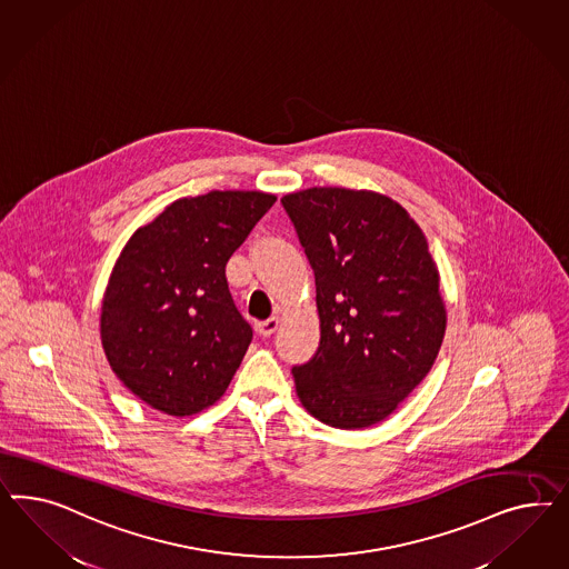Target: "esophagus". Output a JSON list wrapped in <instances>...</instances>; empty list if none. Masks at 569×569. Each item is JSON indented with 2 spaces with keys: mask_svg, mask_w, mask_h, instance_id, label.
<instances>
[{
  "mask_svg": "<svg viewBox=\"0 0 569 569\" xmlns=\"http://www.w3.org/2000/svg\"><path fill=\"white\" fill-rule=\"evenodd\" d=\"M277 328H279V319L277 317L254 323V329H257V333H260V336H271V333H276Z\"/></svg>",
  "mask_w": 569,
  "mask_h": 569,
  "instance_id": "1",
  "label": "esophagus"
}]
</instances>
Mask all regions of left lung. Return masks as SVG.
I'll return each mask as SVG.
<instances>
[{"label":"left lung","mask_w":569,"mask_h":569,"mask_svg":"<svg viewBox=\"0 0 569 569\" xmlns=\"http://www.w3.org/2000/svg\"><path fill=\"white\" fill-rule=\"evenodd\" d=\"M315 271L321 342L293 365L296 392L340 430L386 419L430 373L447 329L440 277L419 224L373 191L281 198Z\"/></svg>","instance_id":"8db88e82"}]
</instances>
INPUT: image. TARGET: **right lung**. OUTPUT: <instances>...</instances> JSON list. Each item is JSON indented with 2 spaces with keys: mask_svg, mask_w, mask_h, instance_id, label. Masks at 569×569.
Instances as JSON below:
<instances>
[{
  "mask_svg": "<svg viewBox=\"0 0 569 569\" xmlns=\"http://www.w3.org/2000/svg\"><path fill=\"white\" fill-rule=\"evenodd\" d=\"M276 196L181 198L124 246L102 305L106 359L162 413L193 415L223 397L252 340L224 267Z\"/></svg>",
  "mask_w": 569,
  "mask_h": 569,
  "instance_id": "right-lung-1",
  "label": "right lung"
}]
</instances>
